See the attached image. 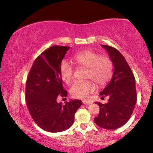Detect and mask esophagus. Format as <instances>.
Instances as JSON below:
<instances>
[{"instance_id":"34e87169","label":"esophagus","mask_w":153,"mask_h":153,"mask_svg":"<svg viewBox=\"0 0 153 153\" xmlns=\"http://www.w3.org/2000/svg\"><path fill=\"white\" fill-rule=\"evenodd\" d=\"M82 103H83V104H91V103H92L91 101H87V100H83V101H82Z\"/></svg>"}]
</instances>
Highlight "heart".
<instances>
[{
	"label": "heart",
	"instance_id": "obj_1",
	"mask_svg": "<svg viewBox=\"0 0 153 153\" xmlns=\"http://www.w3.org/2000/svg\"><path fill=\"white\" fill-rule=\"evenodd\" d=\"M72 61L77 65L86 69L85 78H90L99 86H104L111 80L114 75V65L108 57H101L99 54L91 50H84L75 54ZM61 79L70 83L73 79V69L67 62H63L59 68ZM96 86L91 80L76 81L70 88V93L76 99H85L94 92Z\"/></svg>",
	"mask_w": 153,
	"mask_h": 153
}]
</instances>
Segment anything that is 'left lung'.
Listing matches in <instances>:
<instances>
[{
	"label": "left lung",
	"mask_w": 153,
	"mask_h": 153,
	"mask_svg": "<svg viewBox=\"0 0 153 153\" xmlns=\"http://www.w3.org/2000/svg\"><path fill=\"white\" fill-rule=\"evenodd\" d=\"M108 52L114 65V75L109 83L100 93L108 96V103L97 102L100 111L94 122L100 127L115 129L121 127L131 117L137 102L135 78L131 68L120 52L108 45H101Z\"/></svg>",
	"instance_id": "left-lung-1"
}]
</instances>
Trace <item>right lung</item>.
I'll list each match as a JSON object with an SVG mask.
<instances>
[{
    "label": "right lung",
    "instance_id": "right-lung-1",
    "mask_svg": "<svg viewBox=\"0 0 153 153\" xmlns=\"http://www.w3.org/2000/svg\"><path fill=\"white\" fill-rule=\"evenodd\" d=\"M70 47L54 45L39 55L33 63L26 83V101L33 120L50 132L67 130L74 122L80 100L57 103L58 96L66 97L59 68Z\"/></svg>",
    "mask_w": 153,
    "mask_h": 153
}]
</instances>
